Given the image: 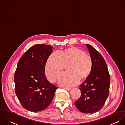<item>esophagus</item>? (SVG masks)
<instances>
[{
    "label": "esophagus",
    "mask_w": 125,
    "mask_h": 125,
    "mask_svg": "<svg viewBox=\"0 0 125 125\" xmlns=\"http://www.w3.org/2000/svg\"><path fill=\"white\" fill-rule=\"evenodd\" d=\"M63 88H64V89H66V90H68V91H70V90H71V88H67V87H64Z\"/></svg>",
    "instance_id": "1"
}]
</instances>
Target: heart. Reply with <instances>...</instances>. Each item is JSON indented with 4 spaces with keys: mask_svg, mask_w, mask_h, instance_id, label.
I'll list each match as a JSON object with an SVG mask.
<instances>
[{
    "mask_svg": "<svg viewBox=\"0 0 125 125\" xmlns=\"http://www.w3.org/2000/svg\"><path fill=\"white\" fill-rule=\"evenodd\" d=\"M67 65L68 72L59 77L58 83L69 87L76 85L80 80L83 81L89 77L92 71L93 61L85 51L76 47L65 49L59 54L53 52L45 66L48 79L51 82H55Z\"/></svg>",
    "mask_w": 125,
    "mask_h": 125,
    "instance_id": "obj_1",
    "label": "heart"
}]
</instances>
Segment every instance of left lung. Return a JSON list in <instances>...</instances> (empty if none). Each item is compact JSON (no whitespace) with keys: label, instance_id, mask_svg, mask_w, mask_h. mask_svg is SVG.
Wrapping results in <instances>:
<instances>
[{"label":"left lung","instance_id":"left-lung-1","mask_svg":"<svg viewBox=\"0 0 125 125\" xmlns=\"http://www.w3.org/2000/svg\"><path fill=\"white\" fill-rule=\"evenodd\" d=\"M93 61L91 74L79 86L81 96L75 101L77 108L84 113H93L103 106L109 94L110 77L106 63L100 52L86 44Z\"/></svg>","mask_w":125,"mask_h":125}]
</instances>
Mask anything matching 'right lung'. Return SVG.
Wrapping results in <instances>:
<instances>
[{"mask_svg": "<svg viewBox=\"0 0 125 125\" xmlns=\"http://www.w3.org/2000/svg\"><path fill=\"white\" fill-rule=\"evenodd\" d=\"M52 47L36 44L25 52L18 62L14 81L16 95L22 106L31 112L46 109L57 87L50 83L44 73Z\"/></svg>", "mask_w": 125, "mask_h": 125, "instance_id": "obj_1", "label": "right lung"}]
</instances>
